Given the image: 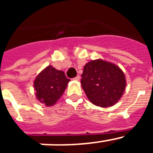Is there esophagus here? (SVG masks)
Wrapping results in <instances>:
<instances>
[{
	"label": "esophagus",
	"mask_w": 153,
	"mask_h": 153,
	"mask_svg": "<svg viewBox=\"0 0 153 153\" xmlns=\"http://www.w3.org/2000/svg\"><path fill=\"white\" fill-rule=\"evenodd\" d=\"M79 79H80V76L79 75H77L75 78H74V79H76V80H79Z\"/></svg>",
	"instance_id": "obj_1"
}]
</instances>
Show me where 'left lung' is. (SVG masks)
<instances>
[{"instance_id":"1","label":"left lung","mask_w":153,"mask_h":153,"mask_svg":"<svg viewBox=\"0 0 153 153\" xmlns=\"http://www.w3.org/2000/svg\"><path fill=\"white\" fill-rule=\"evenodd\" d=\"M81 84L90 102L97 106H113L121 98L126 82L117 66L102 60H92L84 66Z\"/></svg>"}]
</instances>
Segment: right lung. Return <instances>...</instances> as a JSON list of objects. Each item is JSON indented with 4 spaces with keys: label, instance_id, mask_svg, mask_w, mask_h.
I'll list each match as a JSON object with an SVG mask.
<instances>
[{
    "label": "right lung",
    "instance_id": "right-lung-1",
    "mask_svg": "<svg viewBox=\"0 0 153 153\" xmlns=\"http://www.w3.org/2000/svg\"><path fill=\"white\" fill-rule=\"evenodd\" d=\"M70 80L66 77L64 72L48 66L38 74L33 82L36 98L46 106H52L63 95Z\"/></svg>",
    "mask_w": 153,
    "mask_h": 153
}]
</instances>
